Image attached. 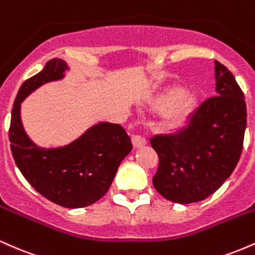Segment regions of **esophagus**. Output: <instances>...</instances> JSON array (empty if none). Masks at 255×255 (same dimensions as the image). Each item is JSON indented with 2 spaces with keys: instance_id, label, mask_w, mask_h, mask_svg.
<instances>
[{
  "instance_id": "esophagus-1",
  "label": "esophagus",
  "mask_w": 255,
  "mask_h": 255,
  "mask_svg": "<svg viewBox=\"0 0 255 255\" xmlns=\"http://www.w3.org/2000/svg\"><path fill=\"white\" fill-rule=\"evenodd\" d=\"M131 142H133L134 147L137 148L146 144V139L144 136L139 135V134H133V135H131Z\"/></svg>"
}]
</instances>
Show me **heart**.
Instances as JSON below:
<instances>
[{
    "instance_id": "b5f03b06",
    "label": "heart",
    "mask_w": 255,
    "mask_h": 255,
    "mask_svg": "<svg viewBox=\"0 0 255 255\" xmlns=\"http://www.w3.org/2000/svg\"><path fill=\"white\" fill-rule=\"evenodd\" d=\"M186 96V90L181 89V87H175L159 96L154 102V108L159 111H168L166 120L170 125H180L188 118L189 113L192 109V102L191 101H183L181 102ZM180 103L178 104V102Z\"/></svg>"
}]
</instances>
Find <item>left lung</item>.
<instances>
[{
	"label": "left lung",
	"instance_id": "obj_1",
	"mask_svg": "<svg viewBox=\"0 0 255 255\" xmlns=\"http://www.w3.org/2000/svg\"><path fill=\"white\" fill-rule=\"evenodd\" d=\"M215 72L217 96L204 101L181 129L150 140L159 159L152 182L172 203H198L210 197L241 156L247 124L244 92L218 61Z\"/></svg>",
	"mask_w": 255,
	"mask_h": 255
}]
</instances>
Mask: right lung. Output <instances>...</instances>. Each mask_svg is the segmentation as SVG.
Returning a JSON list of instances; mask_svg holds the SVG:
<instances>
[{
	"instance_id": "1",
	"label": "right lung",
	"mask_w": 255,
	"mask_h": 255,
	"mask_svg": "<svg viewBox=\"0 0 255 255\" xmlns=\"http://www.w3.org/2000/svg\"><path fill=\"white\" fill-rule=\"evenodd\" d=\"M66 63L48 61L42 72L25 81L11 109L10 150L27 182L43 197L68 209L95 204L113 182L120 163L131 150L130 137L118 124H99L71 145L43 150L26 135L20 103L38 86L63 77Z\"/></svg>"
}]
</instances>
